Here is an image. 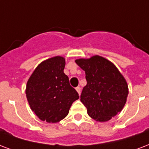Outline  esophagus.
<instances>
[{"mask_svg":"<svg viewBox=\"0 0 149 149\" xmlns=\"http://www.w3.org/2000/svg\"><path fill=\"white\" fill-rule=\"evenodd\" d=\"M76 90H77V91L78 92V94H79V95H80V87H77V88H76Z\"/></svg>","mask_w":149,"mask_h":149,"instance_id":"34e87169","label":"esophagus"}]
</instances>
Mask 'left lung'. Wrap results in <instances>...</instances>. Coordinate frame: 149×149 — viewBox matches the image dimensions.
I'll list each match as a JSON object with an SVG mask.
<instances>
[{
	"instance_id": "left-lung-1",
	"label": "left lung",
	"mask_w": 149,
	"mask_h": 149,
	"mask_svg": "<svg viewBox=\"0 0 149 149\" xmlns=\"http://www.w3.org/2000/svg\"><path fill=\"white\" fill-rule=\"evenodd\" d=\"M85 71L87 85L80 101L94 120L105 122L122 111L127 102L128 86L113 63L99 55L76 61Z\"/></svg>"
}]
</instances>
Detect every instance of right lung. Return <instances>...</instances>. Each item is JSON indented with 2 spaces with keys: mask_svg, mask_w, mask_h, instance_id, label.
Instances as JSON below:
<instances>
[{
  "mask_svg": "<svg viewBox=\"0 0 149 149\" xmlns=\"http://www.w3.org/2000/svg\"><path fill=\"white\" fill-rule=\"evenodd\" d=\"M65 65L63 57L48 58L38 65L27 81L26 94L30 109L43 121L63 120L73 102L79 98L64 73Z\"/></svg>",
  "mask_w": 149,
  "mask_h": 149,
  "instance_id": "1",
  "label": "right lung"
}]
</instances>
